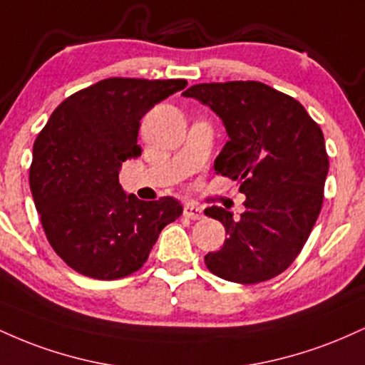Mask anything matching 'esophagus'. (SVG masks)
<instances>
[{"instance_id":"esophagus-1","label":"esophagus","mask_w":365,"mask_h":365,"mask_svg":"<svg viewBox=\"0 0 365 365\" xmlns=\"http://www.w3.org/2000/svg\"><path fill=\"white\" fill-rule=\"evenodd\" d=\"M183 216L188 217V220H202L204 212H202V207H199L197 204L194 202H188L185 204V207H183Z\"/></svg>"}]
</instances>
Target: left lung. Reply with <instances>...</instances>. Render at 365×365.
<instances>
[{
    "label": "left lung",
    "mask_w": 365,
    "mask_h": 365,
    "mask_svg": "<svg viewBox=\"0 0 365 365\" xmlns=\"http://www.w3.org/2000/svg\"><path fill=\"white\" fill-rule=\"evenodd\" d=\"M223 120L230 140L215 171L238 183L245 212L212 206L228 238L204 257L207 269L233 283L254 284L282 274L311 235L329 170L319 125L292 96L262 82L197 83L183 92Z\"/></svg>",
    "instance_id": "left-lung-1"
}]
</instances>
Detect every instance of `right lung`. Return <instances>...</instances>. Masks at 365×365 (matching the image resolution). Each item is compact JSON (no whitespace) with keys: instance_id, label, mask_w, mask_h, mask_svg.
<instances>
[{"instance_id":"right-lung-1","label":"right lung","mask_w":365,"mask_h":365,"mask_svg":"<svg viewBox=\"0 0 365 365\" xmlns=\"http://www.w3.org/2000/svg\"><path fill=\"white\" fill-rule=\"evenodd\" d=\"M185 86L183 78H104L68 96L37 135L32 197L48 242L77 273L94 279L135 273L161 230L183 212L173 197L127 195L118 171L140 154L142 116Z\"/></svg>"}]
</instances>
